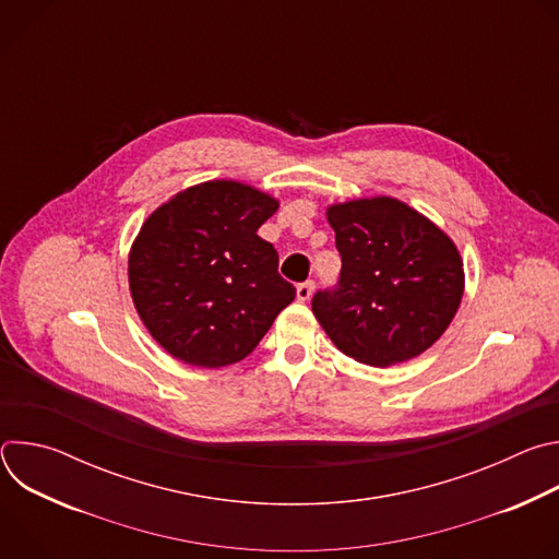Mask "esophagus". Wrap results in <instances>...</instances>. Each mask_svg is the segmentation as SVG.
<instances>
[{"label":"esophagus","instance_id":"1","mask_svg":"<svg viewBox=\"0 0 559 559\" xmlns=\"http://www.w3.org/2000/svg\"><path fill=\"white\" fill-rule=\"evenodd\" d=\"M311 294H313V283H311V281H305V283L296 285V298H298L300 302L309 300V298H311Z\"/></svg>","mask_w":559,"mask_h":559}]
</instances>
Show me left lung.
Returning a JSON list of instances; mask_svg holds the SVG:
<instances>
[{"label":"left lung","instance_id":"1","mask_svg":"<svg viewBox=\"0 0 559 559\" xmlns=\"http://www.w3.org/2000/svg\"><path fill=\"white\" fill-rule=\"evenodd\" d=\"M341 252L336 289L316 292L311 311L349 358L389 367L427 352L451 325L464 267L451 238L391 197L328 207Z\"/></svg>","mask_w":559,"mask_h":559}]
</instances>
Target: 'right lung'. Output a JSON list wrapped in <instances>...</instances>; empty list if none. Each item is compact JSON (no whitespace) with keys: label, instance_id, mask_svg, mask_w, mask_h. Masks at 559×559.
<instances>
[{"label":"right lung","instance_id":"1","mask_svg":"<svg viewBox=\"0 0 559 559\" xmlns=\"http://www.w3.org/2000/svg\"><path fill=\"white\" fill-rule=\"evenodd\" d=\"M278 201L238 181H205L158 205L128 254V283L150 336L194 367L254 352L296 289L257 234Z\"/></svg>","mask_w":559,"mask_h":559}]
</instances>
